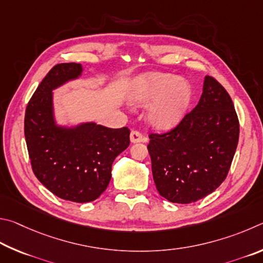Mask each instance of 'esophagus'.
<instances>
[{
	"label": "esophagus",
	"mask_w": 263,
	"mask_h": 263,
	"mask_svg": "<svg viewBox=\"0 0 263 263\" xmlns=\"http://www.w3.org/2000/svg\"><path fill=\"white\" fill-rule=\"evenodd\" d=\"M130 142L132 143H140V142H146V139L140 132L133 130L130 133Z\"/></svg>",
	"instance_id": "esophagus-1"
}]
</instances>
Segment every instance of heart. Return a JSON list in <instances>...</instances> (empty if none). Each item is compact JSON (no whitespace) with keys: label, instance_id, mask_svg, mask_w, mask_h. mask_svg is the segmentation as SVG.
<instances>
[{"label":"heart","instance_id":"b5f03b06","mask_svg":"<svg viewBox=\"0 0 263 263\" xmlns=\"http://www.w3.org/2000/svg\"><path fill=\"white\" fill-rule=\"evenodd\" d=\"M191 86L173 73L151 71L141 75L129 92L130 103L146 107L145 120L157 130H167L180 122L190 105Z\"/></svg>","mask_w":263,"mask_h":263}]
</instances>
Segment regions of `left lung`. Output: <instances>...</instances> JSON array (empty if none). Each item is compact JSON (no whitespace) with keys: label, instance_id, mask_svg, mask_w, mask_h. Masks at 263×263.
<instances>
[{"label":"left lung","instance_id":"obj_1","mask_svg":"<svg viewBox=\"0 0 263 263\" xmlns=\"http://www.w3.org/2000/svg\"><path fill=\"white\" fill-rule=\"evenodd\" d=\"M149 137L158 193L173 203L188 204L225 180L238 145L239 121L227 90L205 76L195 108L173 130Z\"/></svg>","mask_w":263,"mask_h":263}]
</instances>
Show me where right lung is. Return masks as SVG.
I'll return each instance as SVG.
<instances>
[{
  "mask_svg": "<svg viewBox=\"0 0 263 263\" xmlns=\"http://www.w3.org/2000/svg\"><path fill=\"white\" fill-rule=\"evenodd\" d=\"M81 63L52 68L36 87L25 113V140L38 180L60 199L86 203L107 188L114 159L129 145V129L93 121L59 123L54 91L80 80Z\"/></svg>",
  "mask_w": 263,
  "mask_h": 263,
  "instance_id": "1",
  "label": "right lung"
}]
</instances>
